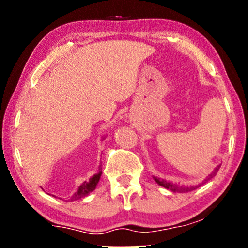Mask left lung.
I'll return each instance as SVG.
<instances>
[{
    "instance_id": "1",
    "label": "left lung",
    "mask_w": 248,
    "mask_h": 248,
    "mask_svg": "<svg viewBox=\"0 0 248 248\" xmlns=\"http://www.w3.org/2000/svg\"><path fill=\"white\" fill-rule=\"evenodd\" d=\"M220 166H221V165L217 166V167L215 168V170H213V171L211 172V174L209 175V177H206V179H205V181L203 182V183H205L206 181H209V179H211L212 177H215V176L217 175V172H218V170H219ZM155 181L157 182L159 185L162 186V187L169 189V191H171V192H179V193L191 192V191H193V189L198 188L199 186H201V185L203 184V183H202V184H200V185H198V186H179V185H177V184H172V183H169V182H167V181H164V179H160V178H157V177H155Z\"/></svg>"
}]
</instances>
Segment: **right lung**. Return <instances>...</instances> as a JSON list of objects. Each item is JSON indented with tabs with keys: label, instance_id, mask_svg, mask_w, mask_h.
<instances>
[{
	"label": "right lung",
	"instance_id": "obj_1",
	"mask_svg": "<svg viewBox=\"0 0 248 248\" xmlns=\"http://www.w3.org/2000/svg\"><path fill=\"white\" fill-rule=\"evenodd\" d=\"M100 176H101V168H99V171H98L96 175H93V177L89 179V181L83 182L82 184L79 186L78 191L74 193L72 196H71L70 201H76V200H80L81 198H84V196H87L88 194H89V193L93 192V189L96 188L98 182H99Z\"/></svg>",
	"mask_w": 248,
	"mask_h": 248
}]
</instances>
